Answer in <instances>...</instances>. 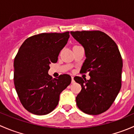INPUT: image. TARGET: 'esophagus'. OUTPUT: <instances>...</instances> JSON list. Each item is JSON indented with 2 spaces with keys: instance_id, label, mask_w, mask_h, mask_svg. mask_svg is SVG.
Instances as JSON below:
<instances>
[{
  "instance_id": "obj_1",
  "label": "esophagus",
  "mask_w": 134,
  "mask_h": 134,
  "mask_svg": "<svg viewBox=\"0 0 134 134\" xmlns=\"http://www.w3.org/2000/svg\"><path fill=\"white\" fill-rule=\"evenodd\" d=\"M71 80H72V81H71V83H73L74 82H75V80H74V77L71 76Z\"/></svg>"
}]
</instances>
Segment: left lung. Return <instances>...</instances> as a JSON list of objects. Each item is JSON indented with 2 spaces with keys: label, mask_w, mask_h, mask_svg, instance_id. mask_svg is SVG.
I'll use <instances>...</instances> for the list:
<instances>
[{
  "label": "left lung",
  "mask_w": 134,
  "mask_h": 134,
  "mask_svg": "<svg viewBox=\"0 0 134 134\" xmlns=\"http://www.w3.org/2000/svg\"><path fill=\"white\" fill-rule=\"evenodd\" d=\"M85 49L86 59L81 72H89L90 80L75 76L82 86L76 98L78 108L89 115L107 111L121 88L122 59L115 41L99 30L71 32Z\"/></svg>",
  "instance_id": "8db88e82"
}]
</instances>
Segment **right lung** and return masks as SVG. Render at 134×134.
<instances>
[{
  "mask_svg": "<svg viewBox=\"0 0 134 134\" xmlns=\"http://www.w3.org/2000/svg\"><path fill=\"white\" fill-rule=\"evenodd\" d=\"M69 32L42 33L28 37L14 59V85L20 102L28 111L43 115L58 104L59 94L71 83L69 75L52 78L48 74L51 63L67 44Z\"/></svg>",
  "mask_w": 134,
  "mask_h": 134,
  "instance_id": "obj_1",
  "label": "right lung"
}]
</instances>
